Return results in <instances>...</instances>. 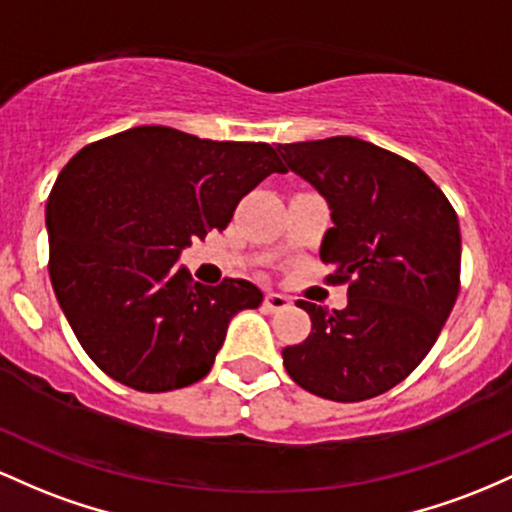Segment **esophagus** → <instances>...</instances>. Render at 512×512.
Returning <instances> with one entry per match:
<instances>
[{
    "label": "esophagus",
    "mask_w": 512,
    "mask_h": 512,
    "mask_svg": "<svg viewBox=\"0 0 512 512\" xmlns=\"http://www.w3.org/2000/svg\"><path fill=\"white\" fill-rule=\"evenodd\" d=\"M287 304H290V300L285 295H280V292H268L266 300H263V307L268 312H283V309H287Z\"/></svg>",
    "instance_id": "esophagus-1"
}]
</instances>
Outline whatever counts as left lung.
Segmentation results:
<instances>
[{
  "mask_svg": "<svg viewBox=\"0 0 512 512\" xmlns=\"http://www.w3.org/2000/svg\"><path fill=\"white\" fill-rule=\"evenodd\" d=\"M324 195L321 239L343 309L300 300L312 331L283 348L287 375L321 399L365 401L411 375L438 341L459 295L462 237L445 193L409 159L358 137L275 147Z\"/></svg>",
  "mask_w": 512,
  "mask_h": 512,
  "instance_id": "8db88e82",
  "label": "left lung"
}]
</instances>
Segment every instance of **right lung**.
I'll use <instances>...</instances> for the list:
<instances>
[{
	"mask_svg": "<svg viewBox=\"0 0 512 512\" xmlns=\"http://www.w3.org/2000/svg\"><path fill=\"white\" fill-rule=\"evenodd\" d=\"M273 171L266 142L200 140L140 125L91 142L57 176L45 208L50 283L74 336L108 377L157 394L203 380L241 309L261 290L193 283L176 266L193 239L227 229Z\"/></svg>",
	"mask_w": 512,
	"mask_h": 512,
	"instance_id": "obj_1",
	"label": "right lung"
}]
</instances>
